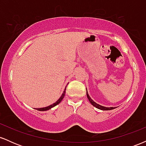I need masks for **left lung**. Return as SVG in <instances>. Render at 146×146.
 I'll use <instances>...</instances> for the list:
<instances>
[{
  "mask_svg": "<svg viewBox=\"0 0 146 146\" xmlns=\"http://www.w3.org/2000/svg\"><path fill=\"white\" fill-rule=\"evenodd\" d=\"M86 95H87V98H88V100H89V102L91 103V104L93 106H94L95 107H96V108H98V109H100L102 110H110L115 109V107H110V108H108V107L102 106L98 104H97V103H95V102L90 98V96L88 94V92H87V90H86Z\"/></svg>",
  "mask_w": 146,
  "mask_h": 146,
  "instance_id": "left-lung-1",
  "label": "left lung"
}]
</instances>
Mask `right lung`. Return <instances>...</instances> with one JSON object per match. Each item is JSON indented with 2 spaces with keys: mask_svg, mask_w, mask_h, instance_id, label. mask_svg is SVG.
<instances>
[{
  "mask_svg": "<svg viewBox=\"0 0 146 146\" xmlns=\"http://www.w3.org/2000/svg\"><path fill=\"white\" fill-rule=\"evenodd\" d=\"M66 88H65V89H64V92H63L62 95H61V97H60V98H59V100H58V101H57V102H55V103H54V104H51V105L48 106L44 107V108H36V110H40V111H45V110H48L51 109V108H53V107L56 106H57V105H58V104H60V102H61V101H62V99L64 98V97L65 93H66Z\"/></svg>",
  "mask_w": 146,
  "mask_h": 146,
  "instance_id": "1",
  "label": "right lung"
}]
</instances>
